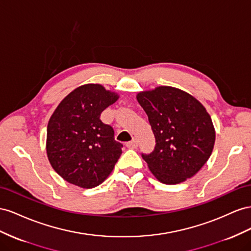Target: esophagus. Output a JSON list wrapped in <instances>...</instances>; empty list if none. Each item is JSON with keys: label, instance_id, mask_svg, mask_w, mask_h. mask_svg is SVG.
I'll use <instances>...</instances> for the list:
<instances>
[{"label": "esophagus", "instance_id": "obj_1", "mask_svg": "<svg viewBox=\"0 0 251 251\" xmlns=\"http://www.w3.org/2000/svg\"><path fill=\"white\" fill-rule=\"evenodd\" d=\"M126 146H127L128 148H135V147H138V141L135 140V139H133V140L130 141V142H127V143H126Z\"/></svg>", "mask_w": 251, "mask_h": 251}]
</instances>
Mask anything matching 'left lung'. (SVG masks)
<instances>
[{
    "label": "left lung",
    "mask_w": 251,
    "mask_h": 251,
    "mask_svg": "<svg viewBox=\"0 0 251 251\" xmlns=\"http://www.w3.org/2000/svg\"><path fill=\"white\" fill-rule=\"evenodd\" d=\"M155 138L149 154L142 153L160 182L182 183L195 176L211 155L216 131L205 107L187 92L170 86L139 92Z\"/></svg>",
    "instance_id": "1"
}]
</instances>
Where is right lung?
Wrapping results in <instances>:
<instances>
[{
    "label": "right lung",
    "instance_id": "1",
    "mask_svg": "<svg viewBox=\"0 0 251 251\" xmlns=\"http://www.w3.org/2000/svg\"><path fill=\"white\" fill-rule=\"evenodd\" d=\"M118 99L102 85L86 84L71 91L52 113L47 126V156L68 183L94 188L110 175L123 145L100 117Z\"/></svg>",
    "mask_w": 251,
    "mask_h": 251
}]
</instances>
